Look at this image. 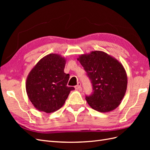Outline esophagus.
<instances>
[{
  "label": "esophagus",
  "instance_id": "obj_1",
  "mask_svg": "<svg viewBox=\"0 0 150 150\" xmlns=\"http://www.w3.org/2000/svg\"><path fill=\"white\" fill-rule=\"evenodd\" d=\"M75 89L77 90H81V83H78V84H77L75 86Z\"/></svg>",
  "mask_w": 150,
  "mask_h": 150
}]
</instances>
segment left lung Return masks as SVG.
Wrapping results in <instances>:
<instances>
[{"mask_svg": "<svg viewBox=\"0 0 150 150\" xmlns=\"http://www.w3.org/2000/svg\"><path fill=\"white\" fill-rule=\"evenodd\" d=\"M91 81L93 92L86 100L94 110L110 112L119 106L127 89L125 68L116 58L101 51L81 54L77 59Z\"/></svg>", "mask_w": 150, "mask_h": 150, "instance_id": "1", "label": "left lung"}]
</instances>
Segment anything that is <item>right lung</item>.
I'll return each instance as SVG.
<instances>
[{
  "label": "right lung",
  "mask_w": 150,
  "mask_h": 150,
  "mask_svg": "<svg viewBox=\"0 0 150 150\" xmlns=\"http://www.w3.org/2000/svg\"><path fill=\"white\" fill-rule=\"evenodd\" d=\"M66 58L57 54L44 56L31 69L25 83L29 100L39 111L51 113L64 105L73 87L67 84L69 74L64 72Z\"/></svg>",
  "instance_id": "add662e5"
}]
</instances>
